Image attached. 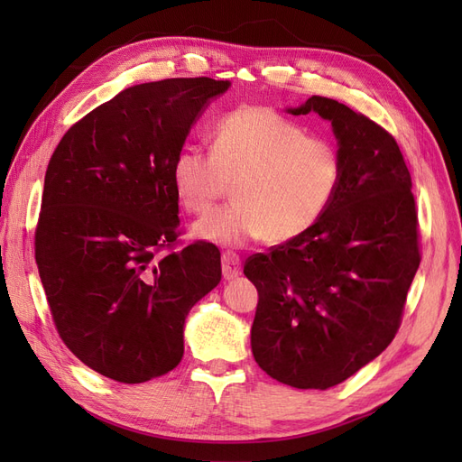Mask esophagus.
I'll list each match as a JSON object with an SVG mask.
<instances>
[{
	"label": "esophagus",
	"mask_w": 462,
	"mask_h": 462,
	"mask_svg": "<svg viewBox=\"0 0 462 462\" xmlns=\"http://www.w3.org/2000/svg\"><path fill=\"white\" fill-rule=\"evenodd\" d=\"M221 270H223V277L226 279H235L236 275L241 273V258L233 250H227L221 256Z\"/></svg>",
	"instance_id": "obj_1"
}]
</instances>
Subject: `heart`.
Wrapping results in <instances>:
<instances>
[{
  "instance_id": "1",
  "label": "heart",
  "mask_w": 462,
  "mask_h": 462,
  "mask_svg": "<svg viewBox=\"0 0 462 462\" xmlns=\"http://www.w3.org/2000/svg\"><path fill=\"white\" fill-rule=\"evenodd\" d=\"M341 177L339 150L329 141L258 106L223 117L212 152L185 148L173 162L177 199L192 214L208 212L236 183V202L192 227L199 239L223 246H246L263 236L270 243L297 239L326 214Z\"/></svg>"
}]
</instances>
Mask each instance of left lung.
Returning <instances> with one entry per match:
<instances>
[{"label":"left lung","mask_w":462,"mask_h":462,"mask_svg":"<svg viewBox=\"0 0 462 462\" xmlns=\"http://www.w3.org/2000/svg\"><path fill=\"white\" fill-rule=\"evenodd\" d=\"M310 111L331 121L343 162L326 214L297 239L245 263L258 289L250 343L258 366L297 389H328L393 341L420 265L412 180L383 127L331 97Z\"/></svg>","instance_id":"1"}]
</instances>
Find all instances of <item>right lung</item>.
<instances>
[{
    "label": "right lung",
    "instance_id": "right-lung-1",
    "mask_svg": "<svg viewBox=\"0 0 462 462\" xmlns=\"http://www.w3.org/2000/svg\"><path fill=\"white\" fill-rule=\"evenodd\" d=\"M229 80L165 79L77 121L48 163L34 254L61 341L121 383L183 358L189 310L221 279L219 250L180 235L173 162Z\"/></svg>",
    "mask_w": 462,
    "mask_h": 462
}]
</instances>
